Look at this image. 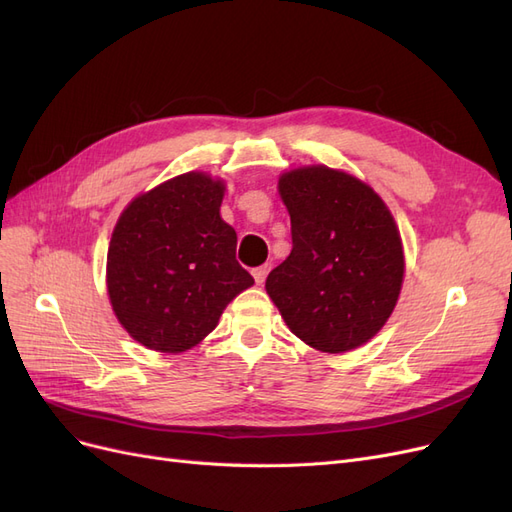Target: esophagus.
Returning a JSON list of instances; mask_svg holds the SVG:
<instances>
[{"label":"esophagus","mask_w":512,"mask_h":512,"mask_svg":"<svg viewBox=\"0 0 512 512\" xmlns=\"http://www.w3.org/2000/svg\"><path fill=\"white\" fill-rule=\"evenodd\" d=\"M269 271H271V265H260V267H256V269L252 271V275H254L256 284H265V280H267Z\"/></svg>","instance_id":"1"}]
</instances>
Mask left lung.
<instances>
[{
	"label": "left lung",
	"mask_w": 512,
	"mask_h": 512,
	"mask_svg": "<svg viewBox=\"0 0 512 512\" xmlns=\"http://www.w3.org/2000/svg\"><path fill=\"white\" fill-rule=\"evenodd\" d=\"M290 256L267 277L288 329L316 350L346 352L374 337L397 303L404 250L382 198L342 170L309 166L280 179Z\"/></svg>",
	"instance_id": "1"
}]
</instances>
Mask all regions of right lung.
Instances as JSON below:
<instances>
[{
  "instance_id": "1",
  "label": "right lung",
  "mask_w": 512,
  "mask_h": 512,
  "mask_svg": "<svg viewBox=\"0 0 512 512\" xmlns=\"http://www.w3.org/2000/svg\"><path fill=\"white\" fill-rule=\"evenodd\" d=\"M224 183L185 173L134 198L113 230L106 284L136 342L183 352L254 284L237 262V232L220 218Z\"/></svg>"
}]
</instances>
